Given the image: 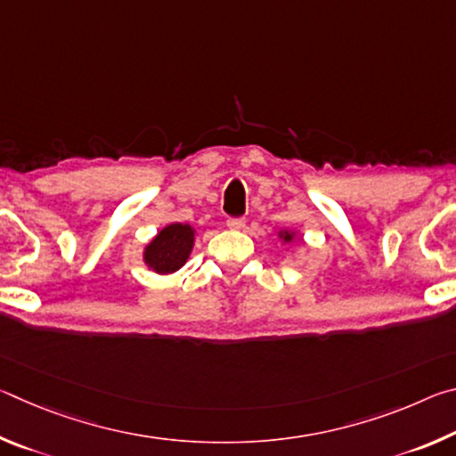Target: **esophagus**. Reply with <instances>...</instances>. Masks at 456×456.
Returning a JSON list of instances; mask_svg holds the SVG:
<instances>
[{"label":"esophagus","mask_w":456,"mask_h":456,"mask_svg":"<svg viewBox=\"0 0 456 456\" xmlns=\"http://www.w3.org/2000/svg\"><path fill=\"white\" fill-rule=\"evenodd\" d=\"M227 227H229V229H233V231L243 229V227H245V219H241V217H237V219H227Z\"/></svg>","instance_id":"1"}]
</instances>
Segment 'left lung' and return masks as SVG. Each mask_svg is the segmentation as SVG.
Segmentation results:
<instances>
[{
    "label": "left lung",
    "mask_w": 456,
    "mask_h": 456,
    "mask_svg": "<svg viewBox=\"0 0 456 456\" xmlns=\"http://www.w3.org/2000/svg\"><path fill=\"white\" fill-rule=\"evenodd\" d=\"M277 239H280L281 245H285L289 249L291 243H296L299 239V231H291V229H281L277 231Z\"/></svg>",
    "instance_id": "8db88e82"
}]
</instances>
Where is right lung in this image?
<instances>
[{
	"label": "right lung",
	"mask_w": 456,
	"mask_h": 456,
	"mask_svg": "<svg viewBox=\"0 0 456 456\" xmlns=\"http://www.w3.org/2000/svg\"><path fill=\"white\" fill-rule=\"evenodd\" d=\"M197 231L189 223H171L159 231L142 249V261L151 272L171 275L187 264Z\"/></svg>",
	"instance_id": "obj_1"
}]
</instances>
